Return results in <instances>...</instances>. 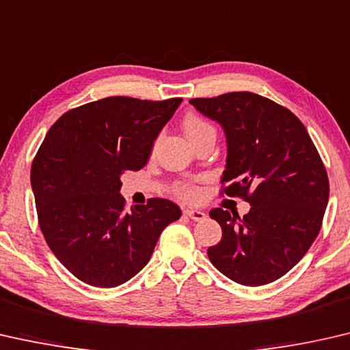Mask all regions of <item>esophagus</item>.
<instances>
[{"label":"esophagus","instance_id":"esophagus-1","mask_svg":"<svg viewBox=\"0 0 350 350\" xmlns=\"http://www.w3.org/2000/svg\"><path fill=\"white\" fill-rule=\"evenodd\" d=\"M185 215L189 217V219L196 220V221H202V220L206 219V214L203 213V211H198V209H186Z\"/></svg>","mask_w":350,"mask_h":350}]
</instances>
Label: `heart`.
I'll return each mask as SVG.
<instances>
[{
  "mask_svg": "<svg viewBox=\"0 0 350 350\" xmlns=\"http://www.w3.org/2000/svg\"><path fill=\"white\" fill-rule=\"evenodd\" d=\"M183 130H185L186 136L189 137V139L193 141L197 139L198 136H202L203 133H206V131L209 130H214L211 125L204 121L203 118H200L198 114L196 113H187L185 118H183ZM180 196L185 197L187 200H197L200 192L197 187L193 186H181L178 189Z\"/></svg>",
  "mask_w": 350,
  "mask_h": 350,
  "instance_id": "1",
  "label": "heart"
}]
</instances>
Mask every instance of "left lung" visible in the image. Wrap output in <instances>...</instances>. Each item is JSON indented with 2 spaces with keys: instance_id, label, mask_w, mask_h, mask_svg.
Returning a JSON list of instances; mask_svg holds the SVG:
<instances>
[{
  "instance_id": "1",
  "label": "left lung",
  "mask_w": 350,
  "mask_h": 350,
  "mask_svg": "<svg viewBox=\"0 0 350 350\" xmlns=\"http://www.w3.org/2000/svg\"><path fill=\"white\" fill-rule=\"evenodd\" d=\"M189 102L225 131L223 191L251 206L243 217L211 211L223 234L209 246V260L237 284L274 282L304 257L327 208L329 178L317 147L288 108L259 94L236 91Z\"/></svg>"
}]
</instances>
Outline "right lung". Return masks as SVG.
<instances>
[{
    "label": "right lung",
    "instance_id": "add662e5",
    "mask_svg": "<svg viewBox=\"0 0 350 350\" xmlns=\"http://www.w3.org/2000/svg\"><path fill=\"white\" fill-rule=\"evenodd\" d=\"M181 100L105 97L66 111L46 133L31 169L40 229L82 282H127L150 260L163 229L181 217L164 198L127 213L121 196L122 174L144 167Z\"/></svg>",
    "mask_w": 350,
    "mask_h": 350
}]
</instances>
